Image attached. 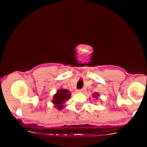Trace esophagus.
<instances>
[{"mask_svg": "<svg viewBox=\"0 0 147 147\" xmlns=\"http://www.w3.org/2000/svg\"><path fill=\"white\" fill-rule=\"evenodd\" d=\"M77 92H83V90L82 89V90H76Z\"/></svg>", "mask_w": 147, "mask_h": 147, "instance_id": "obj_1", "label": "esophagus"}]
</instances>
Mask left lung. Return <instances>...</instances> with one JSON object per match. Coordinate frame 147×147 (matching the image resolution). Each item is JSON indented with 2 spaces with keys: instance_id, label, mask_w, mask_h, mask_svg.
Segmentation results:
<instances>
[{
  "instance_id": "8db88e82",
  "label": "left lung",
  "mask_w": 147,
  "mask_h": 147,
  "mask_svg": "<svg viewBox=\"0 0 147 147\" xmlns=\"http://www.w3.org/2000/svg\"><path fill=\"white\" fill-rule=\"evenodd\" d=\"M93 97H95L96 99H97V98H98V97H99V94H98V93H94V95H93Z\"/></svg>"
}]
</instances>
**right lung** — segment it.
I'll use <instances>...</instances> for the list:
<instances>
[{"label": "right lung", "instance_id": "right-lung-1", "mask_svg": "<svg viewBox=\"0 0 147 147\" xmlns=\"http://www.w3.org/2000/svg\"><path fill=\"white\" fill-rule=\"evenodd\" d=\"M71 94L69 90L67 89H60L57 91V93L53 96V102L55 105V107L57 108L58 110H61L64 107L63 104L67 100H69Z\"/></svg>", "mask_w": 147, "mask_h": 147}]
</instances>
